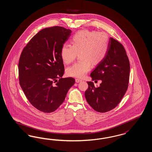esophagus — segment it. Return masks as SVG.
I'll return each mask as SVG.
<instances>
[{"instance_id": "esophagus-1", "label": "esophagus", "mask_w": 152, "mask_h": 152, "mask_svg": "<svg viewBox=\"0 0 152 152\" xmlns=\"http://www.w3.org/2000/svg\"><path fill=\"white\" fill-rule=\"evenodd\" d=\"M81 81H82V79H75V82L76 83H79V82H80Z\"/></svg>"}]
</instances>
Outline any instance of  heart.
Here are the masks:
<instances>
[{
    "instance_id": "b5f03b06",
    "label": "heart",
    "mask_w": 152,
    "mask_h": 152,
    "mask_svg": "<svg viewBox=\"0 0 152 152\" xmlns=\"http://www.w3.org/2000/svg\"><path fill=\"white\" fill-rule=\"evenodd\" d=\"M71 45L64 44L61 48L60 56L65 64L72 63L78 54L80 59L66 69L69 76L84 77L92 65L99 64L107 54L110 38L104 32L82 30L72 37Z\"/></svg>"
}]
</instances>
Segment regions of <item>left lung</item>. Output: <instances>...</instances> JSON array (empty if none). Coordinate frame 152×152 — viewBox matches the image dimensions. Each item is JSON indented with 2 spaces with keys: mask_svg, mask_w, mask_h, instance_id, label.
Segmentation results:
<instances>
[{
  "mask_svg": "<svg viewBox=\"0 0 152 152\" xmlns=\"http://www.w3.org/2000/svg\"><path fill=\"white\" fill-rule=\"evenodd\" d=\"M130 63L123 45L113 37L105 58L91 74L92 80H101L99 87L87 82L85 97L88 104L99 113H106L116 107L127 91Z\"/></svg>",
  "mask_w": 152,
  "mask_h": 152,
  "instance_id": "1",
  "label": "left lung"
}]
</instances>
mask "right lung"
<instances>
[{
    "label": "right lung",
    "instance_id": "right-lung-1",
    "mask_svg": "<svg viewBox=\"0 0 152 152\" xmlns=\"http://www.w3.org/2000/svg\"><path fill=\"white\" fill-rule=\"evenodd\" d=\"M72 31L60 26L41 30L23 49L18 64L20 84L31 104L43 113L54 112L74 83L64 73L60 50ZM59 78V80L57 79Z\"/></svg>",
    "mask_w": 152,
    "mask_h": 152
}]
</instances>
